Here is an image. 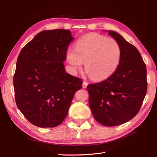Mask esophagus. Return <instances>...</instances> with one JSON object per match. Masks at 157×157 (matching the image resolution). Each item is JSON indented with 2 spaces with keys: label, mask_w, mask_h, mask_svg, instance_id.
I'll list each match as a JSON object with an SVG mask.
<instances>
[{
  "label": "esophagus",
  "mask_w": 157,
  "mask_h": 157,
  "mask_svg": "<svg viewBox=\"0 0 157 157\" xmlns=\"http://www.w3.org/2000/svg\"><path fill=\"white\" fill-rule=\"evenodd\" d=\"M88 83L87 82L84 81L83 83H82V87H83L84 88H86L87 87V86H88Z\"/></svg>",
  "instance_id": "1"
}]
</instances>
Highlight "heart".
Instances as JSON below:
<instances>
[{
  "mask_svg": "<svg viewBox=\"0 0 157 157\" xmlns=\"http://www.w3.org/2000/svg\"><path fill=\"white\" fill-rule=\"evenodd\" d=\"M122 55L121 45L115 40L98 33H89L79 39L75 48H67L65 58L73 73L82 68L96 81L111 76L119 67Z\"/></svg>",
  "mask_w": 157,
  "mask_h": 157,
  "instance_id": "obj_1",
  "label": "heart"
}]
</instances>
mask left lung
<instances>
[{"mask_svg": "<svg viewBox=\"0 0 157 157\" xmlns=\"http://www.w3.org/2000/svg\"><path fill=\"white\" fill-rule=\"evenodd\" d=\"M122 48L117 70L100 82L87 86L89 105L99 124L115 126L132 119L140 110L147 90V69L136 47L117 33L109 31Z\"/></svg>", "mask_w": 157, "mask_h": 157, "instance_id": "left-lung-1", "label": "left lung"}]
</instances>
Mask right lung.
Instances as JSON below:
<instances>
[{
	"label": "right lung",
	"mask_w": 157,
	"mask_h": 157,
	"mask_svg": "<svg viewBox=\"0 0 157 157\" xmlns=\"http://www.w3.org/2000/svg\"><path fill=\"white\" fill-rule=\"evenodd\" d=\"M70 31H43L18 56L13 88L16 103L31 124L54 128L63 122L81 78L65 72L63 61L73 37Z\"/></svg>",
	"instance_id": "1"
}]
</instances>
